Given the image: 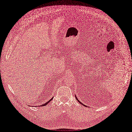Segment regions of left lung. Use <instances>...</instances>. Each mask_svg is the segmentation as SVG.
<instances>
[{"mask_svg":"<svg viewBox=\"0 0 132 132\" xmlns=\"http://www.w3.org/2000/svg\"><path fill=\"white\" fill-rule=\"evenodd\" d=\"M75 97H76V99H77V100H78V102H79V103H80V104H82V105H84V106H85V105H84V104H82V103H81V102H80V101H79V100H78V98H76V96H75Z\"/></svg>","mask_w":132,"mask_h":132,"instance_id":"left-lung-1","label":"left lung"}]
</instances>
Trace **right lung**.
<instances>
[{
    "mask_svg": "<svg viewBox=\"0 0 132 132\" xmlns=\"http://www.w3.org/2000/svg\"><path fill=\"white\" fill-rule=\"evenodd\" d=\"M52 99H51L50 100V101H48L47 102H46V103H45V104H43V105H41V106H45V105H47V104L49 103V102H50V101H52Z\"/></svg>",
    "mask_w": 132,
    "mask_h": 132,
    "instance_id": "1",
    "label": "right lung"
}]
</instances>
